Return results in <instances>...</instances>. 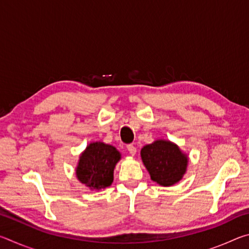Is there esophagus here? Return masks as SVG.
Listing matches in <instances>:
<instances>
[{"instance_id": "34e87169", "label": "esophagus", "mask_w": 249, "mask_h": 249, "mask_svg": "<svg viewBox=\"0 0 249 249\" xmlns=\"http://www.w3.org/2000/svg\"><path fill=\"white\" fill-rule=\"evenodd\" d=\"M127 150L129 151V154L133 155V156L136 154V147H135L133 144L127 145Z\"/></svg>"}]
</instances>
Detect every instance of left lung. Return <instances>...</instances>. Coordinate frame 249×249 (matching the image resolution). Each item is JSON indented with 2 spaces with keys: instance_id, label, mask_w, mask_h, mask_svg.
I'll return each mask as SVG.
<instances>
[{
  "instance_id": "left-lung-1",
  "label": "left lung",
  "mask_w": 249,
  "mask_h": 249,
  "mask_svg": "<svg viewBox=\"0 0 249 249\" xmlns=\"http://www.w3.org/2000/svg\"><path fill=\"white\" fill-rule=\"evenodd\" d=\"M141 156L151 180L162 187L179 182L187 171L188 156L169 141L158 140L144 146Z\"/></svg>"
}]
</instances>
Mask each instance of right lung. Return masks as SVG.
Wrapping results in <instances>:
<instances>
[{"label":"right lung","mask_w":249,"mask_h":249,"mask_svg":"<svg viewBox=\"0 0 249 249\" xmlns=\"http://www.w3.org/2000/svg\"><path fill=\"white\" fill-rule=\"evenodd\" d=\"M121 153L112 145L102 142H91L80 156L75 175L80 182L91 190L109 187Z\"/></svg>","instance_id":"right-lung-1"}]
</instances>
